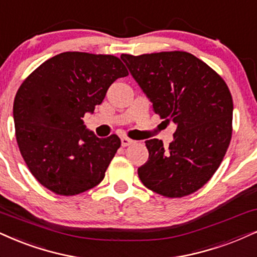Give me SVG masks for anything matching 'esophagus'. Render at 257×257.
Here are the masks:
<instances>
[{
	"label": "esophagus",
	"mask_w": 257,
	"mask_h": 257,
	"mask_svg": "<svg viewBox=\"0 0 257 257\" xmlns=\"http://www.w3.org/2000/svg\"><path fill=\"white\" fill-rule=\"evenodd\" d=\"M135 143V141H132V139H130L127 137H122L121 138V145L122 147H130V145H132Z\"/></svg>",
	"instance_id": "1"
}]
</instances>
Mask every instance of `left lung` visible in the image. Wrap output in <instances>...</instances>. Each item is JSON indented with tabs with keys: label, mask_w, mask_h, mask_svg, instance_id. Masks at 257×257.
<instances>
[{
	"label": "left lung",
	"mask_w": 257,
	"mask_h": 257,
	"mask_svg": "<svg viewBox=\"0 0 257 257\" xmlns=\"http://www.w3.org/2000/svg\"><path fill=\"white\" fill-rule=\"evenodd\" d=\"M154 112L176 125L167 149L160 139L145 142L147 163L138 176L149 189L181 198L201 188L225 156L232 135L233 102L223 78L183 51L121 55Z\"/></svg>",
	"instance_id": "1"
}]
</instances>
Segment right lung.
<instances>
[{"label": "right lung", "instance_id": "right-lung-1", "mask_svg": "<svg viewBox=\"0 0 257 257\" xmlns=\"http://www.w3.org/2000/svg\"><path fill=\"white\" fill-rule=\"evenodd\" d=\"M127 75L118 57L63 52L22 82L13 106L15 135L28 169L44 187L68 196L102 181L121 142L115 135L96 137L82 118Z\"/></svg>", "mask_w": 257, "mask_h": 257}]
</instances>
